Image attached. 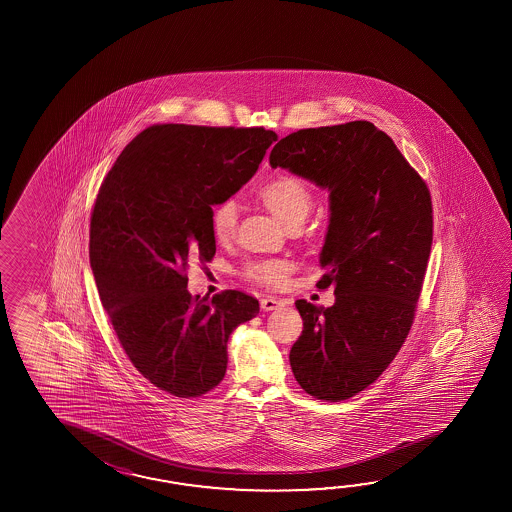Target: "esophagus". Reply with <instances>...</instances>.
<instances>
[{
	"label": "esophagus",
	"mask_w": 512,
	"mask_h": 512,
	"mask_svg": "<svg viewBox=\"0 0 512 512\" xmlns=\"http://www.w3.org/2000/svg\"><path fill=\"white\" fill-rule=\"evenodd\" d=\"M260 305L263 311H274V309H278L280 305H283V302L280 298H276V296H263L260 300Z\"/></svg>",
	"instance_id": "esophagus-1"
}]
</instances>
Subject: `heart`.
Returning <instances> with one entry per match:
<instances>
[{"mask_svg": "<svg viewBox=\"0 0 512 512\" xmlns=\"http://www.w3.org/2000/svg\"><path fill=\"white\" fill-rule=\"evenodd\" d=\"M256 199L276 218L287 225L304 223L313 208V190L298 175L278 174L256 190ZM238 229V205L234 199H223L210 212V230L218 243H229ZM291 263L285 260H254L243 267L249 282L280 287L291 274Z\"/></svg>", "mask_w": 512, "mask_h": 512, "instance_id": "b5f03b06", "label": "heart"}]
</instances>
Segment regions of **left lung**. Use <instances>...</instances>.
I'll list each match as a JSON object with an SVG mask.
<instances>
[{
  "label": "left lung",
  "mask_w": 512,
  "mask_h": 512,
  "mask_svg": "<svg viewBox=\"0 0 512 512\" xmlns=\"http://www.w3.org/2000/svg\"><path fill=\"white\" fill-rule=\"evenodd\" d=\"M269 163L329 190L316 287H335V304L296 300L304 331L289 360L309 395L346 401L381 377L414 324L434 236L430 190L368 120L294 131Z\"/></svg>",
  "instance_id": "obj_1"
}]
</instances>
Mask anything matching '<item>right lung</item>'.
I'll return each instance as SVG.
<instances>
[{
    "instance_id": "add662e5",
    "label": "right lung",
    "mask_w": 512,
    "mask_h": 512,
    "mask_svg": "<svg viewBox=\"0 0 512 512\" xmlns=\"http://www.w3.org/2000/svg\"><path fill=\"white\" fill-rule=\"evenodd\" d=\"M276 133L155 124L122 150L98 190L89 261L120 346L144 379L175 397L223 381L227 342L260 313L243 291L212 300L186 289L192 260L210 261V212L256 174Z\"/></svg>"
}]
</instances>
